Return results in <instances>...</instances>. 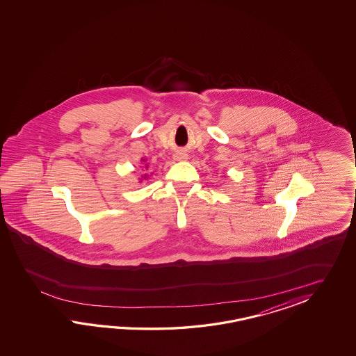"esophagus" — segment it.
I'll list each match as a JSON object with an SVG mask.
<instances>
[{"label": "esophagus", "mask_w": 356, "mask_h": 356, "mask_svg": "<svg viewBox=\"0 0 356 356\" xmlns=\"http://www.w3.org/2000/svg\"><path fill=\"white\" fill-rule=\"evenodd\" d=\"M175 158L177 160H186L187 159V155L183 154V152H177L175 155Z\"/></svg>", "instance_id": "34e87169"}]
</instances>
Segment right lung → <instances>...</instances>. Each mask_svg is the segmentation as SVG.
<instances>
[{"label":"right lung","instance_id":"1","mask_svg":"<svg viewBox=\"0 0 356 356\" xmlns=\"http://www.w3.org/2000/svg\"><path fill=\"white\" fill-rule=\"evenodd\" d=\"M141 161H144V163H145V161H146V160L143 159V160H141ZM145 168H146V169H147V168H149V165H147V164H145ZM147 178H149V177H147V175H145L144 179H147ZM141 181H143V179H141Z\"/></svg>","mask_w":356,"mask_h":356}]
</instances>
